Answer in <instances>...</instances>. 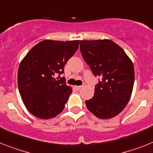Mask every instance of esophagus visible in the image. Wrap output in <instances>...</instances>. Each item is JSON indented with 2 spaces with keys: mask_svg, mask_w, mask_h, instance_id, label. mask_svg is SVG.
Wrapping results in <instances>:
<instances>
[{
  "mask_svg": "<svg viewBox=\"0 0 153 153\" xmlns=\"http://www.w3.org/2000/svg\"><path fill=\"white\" fill-rule=\"evenodd\" d=\"M82 87H84V85H78V86H75V88H77V89H78V90L81 89V88H82Z\"/></svg>",
  "mask_w": 153,
  "mask_h": 153,
  "instance_id": "esophagus-1",
  "label": "esophagus"
}]
</instances>
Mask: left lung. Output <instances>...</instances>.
<instances>
[{"label":"left lung","mask_w":153,"mask_h":153,"mask_svg":"<svg viewBox=\"0 0 153 153\" xmlns=\"http://www.w3.org/2000/svg\"><path fill=\"white\" fill-rule=\"evenodd\" d=\"M80 50L93 74L102 77L88 109L99 119L119 115L128 104L133 89L135 71L132 60L120 46L108 39L82 40Z\"/></svg>","instance_id":"left-lung-1"}]
</instances>
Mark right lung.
<instances>
[{
    "label": "right lung",
    "mask_w": 153,
    "mask_h": 153,
    "mask_svg": "<svg viewBox=\"0 0 153 153\" xmlns=\"http://www.w3.org/2000/svg\"><path fill=\"white\" fill-rule=\"evenodd\" d=\"M79 41L44 40L34 45L20 63L18 85L25 107L37 118L50 119L63 111L72 88L54 75L78 50Z\"/></svg>",
    "instance_id": "1"
}]
</instances>
